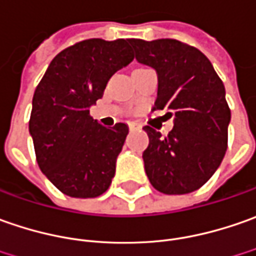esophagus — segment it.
<instances>
[{
	"mask_svg": "<svg viewBox=\"0 0 256 256\" xmlns=\"http://www.w3.org/2000/svg\"><path fill=\"white\" fill-rule=\"evenodd\" d=\"M128 128L133 132V130H137V128H140V126L137 124V123H128Z\"/></svg>",
	"mask_w": 256,
	"mask_h": 256,
	"instance_id": "obj_1",
	"label": "esophagus"
}]
</instances>
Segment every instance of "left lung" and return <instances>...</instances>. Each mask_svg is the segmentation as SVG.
Instances as JSON below:
<instances>
[{"mask_svg": "<svg viewBox=\"0 0 256 256\" xmlns=\"http://www.w3.org/2000/svg\"><path fill=\"white\" fill-rule=\"evenodd\" d=\"M137 62L157 72L154 109L174 118L166 137L144 126L143 152L152 186L163 194H187L207 182L222 162L228 144L231 110L225 88L208 58L177 40H133Z\"/></svg>", "mask_w": 256, "mask_h": 256, "instance_id": "1", "label": "left lung"}]
</instances>
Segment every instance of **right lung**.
<instances>
[{
	"instance_id": "right-lung-1",
	"label": "right lung",
	"mask_w": 256,
	"mask_h": 256,
	"mask_svg": "<svg viewBox=\"0 0 256 256\" xmlns=\"http://www.w3.org/2000/svg\"><path fill=\"white\" fill-rule=\"evenodd\" d=\"M130 40H86L52 59L36 86L30 119L40 172L75 198L99 197L110 186L128 124L108 128L90 116L112 76L134 59Z\"/></svg>"
}]
</instances>
